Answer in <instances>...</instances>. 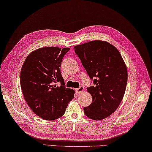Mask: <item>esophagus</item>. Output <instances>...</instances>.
Wrapping results in <instances>:
<instances>
[{
  "instance_id": "esophagus-1",
  "label": "esophagus",
  "mask_w": 152,
  "mask_h": 152,
  "mask_svg": "<svg viewBox=\"0 0 152 152\" xmlns=\"http://www.w3.org/2000/svg\"><path fill=\"white\" fill-rule=\"evenodd\" d=\"M83 91H84V87H80L79 88H77L75 89L76 93H81Z\"/></svg>"
}]
</instances>
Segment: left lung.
<instances>
[{"instance_id":"1","label":"left lung","mask_w":152,"mask_h":152,"mask_svg":"<svg viewBox=\"0 0 152 152\" xmlns=\"http://www.w3.org/2000/svg\"><path fill=\"white\" fill-rule=\"evenodd\" d=\"M74 48L88 76L94 79V86L87 88L93 101L83 108L85 115L94 121L106 118L117 109L124 96L126 65L119 51L106 41H91Z\"/></svg>"}]
</instances>
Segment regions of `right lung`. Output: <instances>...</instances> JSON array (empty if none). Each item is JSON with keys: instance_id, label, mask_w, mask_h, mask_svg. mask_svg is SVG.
Here are the masks:
<instances>
[{"instance_id": "right-lung-1", "label": "right lung", "mask_w": 152, "mask_h": 152, "mask_svg": "<svg viewBox=\"0 0 152 152\" xmlns=\"http://www.w3.org/2000/svg\"><path fill=\"white\" fill-rule=\"evenodd\" d=\"M70 48L45 47L27 56L20 71V86L26 102L40 118L53 121L64 115L75 91L65 87L61 74L62 59ZM58 82L61 85L57 86Z\"/></svg>"}]
</instances>
